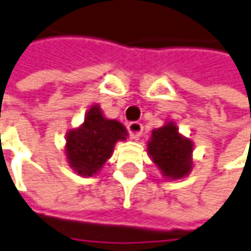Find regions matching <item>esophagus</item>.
I'll list each match as a JSON object with an SVG mask.
<instances>
[{"label": "esophagus", "instance_id": "1", "mask_svg": "<svg viewBox=\"0 0 251 251\" xmlns=\"http://www.w3.org/2000/svg\"><path fill=\"white\" fill-rule=\"evenodd\" d=\"M127 132L132 139H139L142 132H143V125L140 122H130L127 125Z\"/></svg>", "mask_w": 251, "mask_h": 251}]
</instances>
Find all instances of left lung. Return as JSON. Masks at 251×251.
<instances>
[{
    "mask_svg": "<svg viewBox=\"0 0 251 251\" xmlns=\"http://www.w3.org/2000/svg\"><path fill=\"white\" fill-rule=\"evenodd\" d=\"M148 152L168 179H180L192 170V140L182 136L173 122L152 130Z\"/></svg>",
    "mask_w": 251,
    "mask_h": 251,
    "instance_id": "8db88e82",
    "label": "left lung"
}]
</instances>
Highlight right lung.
Masks as SVG:
<instances>
[{"label":"right lung","instance_id":"add662e5","mask_svg":"<svg viewBox=\"0 0 251 251\" xmlns=\"http://www.w3.org/2000/svg\"><path fill=\"white\" fill-rule=\"evenodd\" d=\"M126 136L125 126L115 119H106L99 105H94L86 112L83 124L68 132V163L81 176L96 175L112 156L115 143L126 140Z\"/></svg>","mask_w":251,"mask_h":251}]
</instances>
